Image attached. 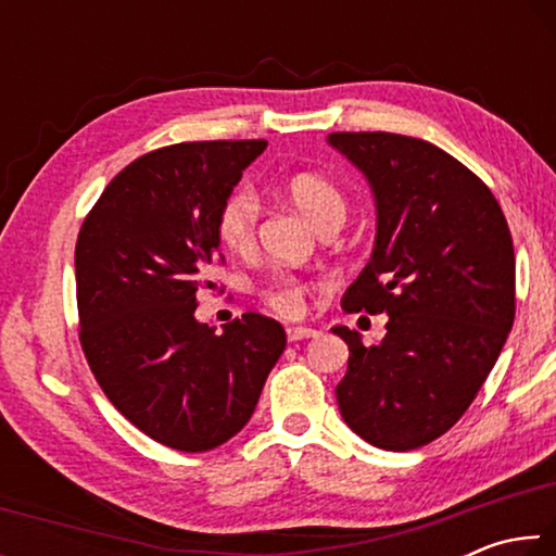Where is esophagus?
Here are the masks:
<instances>
[{
    "label": "esophagus",
    "instance_id": "1",
    "mask_svg": "<svg viewBox=\"0 0 556 556\" xmlns=\"http://www.w3.org/2000/svg\"><path fill=\"white\" fill-rule=\"evenodd\" d=\"M314 336H316V328H308V326H289L287 328L289 341H304V338H314Z\"/></svg>",
    "mask_w": 556,
    "mask_h": 556
}]
</instances>
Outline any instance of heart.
<instances>
[{
	"mask_svg": "<svg viewBox=\"0 0 556 556\" xmlns=\"http://www.w3.org/2000/svg\"><path fill=\"white\" fill-rule=\"evenodd\" d=\"M285 191L289 201L306 215V220L321 232L328 225H343L348 215V201L341 188L331 178L318 174H296L287 178ZM260 223V201L248 186H238L225 195L218 213H215V235L225 250L244 255L255 248ZM262 299L285 316H294L304 306V285L296 277L271 275L260 287Z\"/></svg>",
	"mask_w": 556,
	"mask_h": 556,
	"instance_id": "b5f03b06",
	"label": "heart"
}]
</instances>
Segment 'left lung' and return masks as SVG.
I'll use <instances>...</instances> for the list:
<instances>
[{
  "label": "left lung",
  "instance_id": "obj_1",
  "mask_svg": "<svg viewBox=\"0 0 556 556\" xmlns=\"http://www.w3.org/2000/svg\"><path fill=\"white\" fill-rule=\"evenodd\" d=\"M328 144L368 178L378 208L372 257L345 312L388 314V333L348 343L338 407L357 437L412 451L456 425L515 321V250L481 178L444 149L390 131H333Z\"/></svg>",
  "mask_w": 556,
  "mask_h": 556
}]
</instances>
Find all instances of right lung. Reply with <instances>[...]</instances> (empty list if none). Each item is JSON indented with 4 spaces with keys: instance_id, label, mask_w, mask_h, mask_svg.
I'll return each instance as SVG.
<instances>
[{
    "instance_id": "1",
    "label": "right lung",
    "mask_w": 556,
    "mask_h": 556,
    "mask_svg": "<svg viewBox=\"0 0 556 556\" xmlns=\"http://www.w3.org/2000/svg\"><path fill=\"white\" fill-rule=\"evenodd\" d=\"M265 139L181 142L122 168L75 242L80 345L108 400L147 437L199 454L248 425L287 333L244 314L195 321L223 262L215 213Z\"/></svg>"
}]
</instances>
